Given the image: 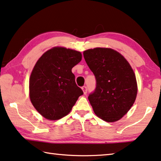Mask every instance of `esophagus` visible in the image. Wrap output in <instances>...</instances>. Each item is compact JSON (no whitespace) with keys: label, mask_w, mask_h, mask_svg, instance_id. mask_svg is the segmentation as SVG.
<instances>
[{"label":"esophagus","mask_w":161,"mask_h":161,"mask_svg":"<svg viewBox=\"0 0 161 161\" xmlns=\"http://www.w3.org/2000/svg\"><path fill=\"white\" fill-rule=\"evenodd\" d=\"M81 89H82V90L84 92V94H86V92H87V87H86V86H83L82 87H81Z\"/></svg>","instance_id":"1"}]
</instances>
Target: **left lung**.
<instances>
[{"label":"left lung","mask_w":161,"mask_h":161,"mask_svg":"<svg viewBox=\"0 0 161 161\" xmlns=\"http://www.w3.org/2000/svg\"><path fill=\"white\" fill-rule=\"evenodd\" d=\"M96 80L89 101L99 118L115 122L131 108L136 99V78L130 64L111 48H95L83 53Z\"/></svg>","instance_id":"8db88e82"}]
</instances>
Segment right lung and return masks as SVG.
Returning a JSON list of instances; mask_svg holds the SVG:
<instances>
[{"mask_svg": "<svg viewBox=\"0 0 161 161\" xmlns=\"http://www.w3.org/2000/svg\"><path fill=\"white\" fill-rule=\"evenodd\" d=\"M81 60L80 52L54 47L37 61L29 80L30 99L45 118H62L70 113L79 97L83 94L71 72V69Z\"/></svg>", "mask_w": 161, "mask_h": 161, "instance_id": "right-lung-1", "label": "right lung"}]
</instances>
